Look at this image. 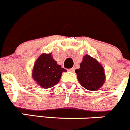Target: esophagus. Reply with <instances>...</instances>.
Wrapping results in <instances>:
<instances>
[{
  "mask_svg": "<svg viewBox=\"0 0 130 130\" xmlns=\"http://www.w3.org/2000/svg\"><path fill=\"white\" fill-rule=\"evenodd\" d=\"M74 70H75L74 68H72V69H68V71H69V72H74Z\"/></svg>",
  "mask_w": 130,
  "mask_h": 130,
  "instance_id": "obj_1",
  "label": "esophagus"
}]
</instances>
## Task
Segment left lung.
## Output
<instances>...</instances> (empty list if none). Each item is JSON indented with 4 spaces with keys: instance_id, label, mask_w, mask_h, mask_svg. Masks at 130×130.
I'll return each mask as SVG.
<instances>
[{
    "instance_id": "8db88e82",
    "label": "left lung",
    "mask_w": 130,
    "mask_h": 130,
    "mask_svg": "<svg viewBox=\"0 0 130 130\" xmlns=\"http://www.w3.org/2000/svg\"><path fill=\"white\" fill-rule=\"evenodd\" d=\"M75 72L81 85L90 91L99 89L106 79L103 67L97 59L88 54L83 57L80 68L76 69Z\"/></svg>"
}]
</instances>
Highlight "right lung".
Segmentation results:
<instances>
[{
  "label": "right lung",
  "instance_id": "add662e5",
  "mask_svg": "<svg viewBox=\"0 0 130 130\" xmlns=\"http://www.w3.org/2000/svg\"><path fill=\"white\" fill-rule=\"evenodd\" d=\"M66 71L53 59L52 53H43L34 64L32 77L40 87L49 88L58 84L62 72Z\"/></svg>",
  "mask_w": 130,
  "mask_h": 130
}]
</instances>
